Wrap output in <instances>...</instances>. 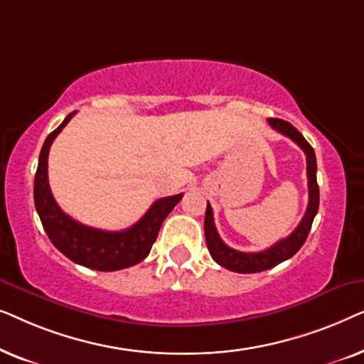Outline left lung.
<instances>
[{"mask_svg":"<svg viewBox=\"0 0 364 364\" xmlns=\"http://www.w3.org/2000/svg\"><path fill=\"white\" fill-rule=\"evenodd\" d=\"M268 124H270L277 132L290 137L291 141L298 144V146L301 147V151L305 152L308 176V207L301 222L298 223V227L287 238L277 242L275 245H272L270 248H267V250L263 252L245 253L233 250V248L223 243L215 228V223H213V212L210 203H207L203 228H205V242L208 252H210L212 258L218 263V265L237 273H258L268 270V268L277 267L278 263L285 262L288 258L295 255V253L301 248L303 243H305L308 233H310L313 218H315L318 212V205H320V188H318L316 183V157L313 147L290 122L283 121V119H268Z\"/></svg>","mask_w":364,"mask_h":364,"instance_id":"1","label":"left lung"}]
</instances>
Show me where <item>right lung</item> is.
<instances>
[{
	"label": "right lung",
	"mask_w": 364,
	"mask_h": 364,
	"mask_svg": "<svg viewBox=\"0 0 364 364\" xmlns=\"http://www.w3.org/2000/svg\"><path fill=\"white\" fill-rule=\"evenodd\" d=\"M76 112L64 119L43 144L34 176V205L49 240L63 255L79 265L99 272H116L137 265L149 255L162 222L181 202L183 193L159 198L141 220L121 232H106L82 225L64 213L54 200L48 182V154L51 144Z\"/></svg>",
	"instance_id": "add662e5"
}]
</instances>
